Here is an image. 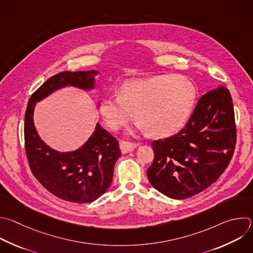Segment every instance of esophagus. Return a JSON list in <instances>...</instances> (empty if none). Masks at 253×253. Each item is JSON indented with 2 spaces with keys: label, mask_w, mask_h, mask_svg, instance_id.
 Wrapping results in <instances>:
<instances>
[{
  "label": "esophagus",
  "mask_w": 253,
  "mask_h": 253,
  "mask_svg": "<svg viewBox=\"0 0 253 253\" xmlns=\"http://www.w3.org/2000/svg\"><path fill=\"white\" fill-rule=\"evenodd\" d=\"M139 144L136 143H131V142H126V141H120L119 142V147L121 150L122 154H127L133 150H135Z\"/></svg>",
  "instance_id": "34e87169"
}]
</instances>
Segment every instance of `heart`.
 <instances>
[{"label":"heart","mask_w":253,"mask_h":253,"mask_svg":"<svg viewBox=\"0 0 253 253\" xmlns=\"http://www.w3.org/2000/svg\"><path fill=\"white\" fill-rule=\"evenodd\" d=\"M197 98L195 84L180 75H157L128 80L119 95L101 99L99 113L112 131L125 126L132 118L139 131L154 137H168L187 121Z\"/></svg>","instance_id":"b5f03b06"}]
</instances>
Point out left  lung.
<instances>
[{
  "mask_svg": "<svg viewBox=\"0 0 253 253\" xmlns=\"http://www.w3.org/2000/svg\"><path fill=\"white\" fill-rule=\"evenodd\" d=\"M236 130L231 95L221 86L205 94L176 135L152 143L150 184L175 200L191 198L213 184L227 168Z\"/></svg>",
  "mask_w": 253,
  "mask_h": 253,
  "instance_id": "8db88e82",
  "label": "left lung"
}]
</instances>
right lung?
I'll return each mask as SVG.
<instances>
[{
  "mask_svg": "<svg viewBox=\"0 0 253 253\" xmlns=\"http://www.w3.org/2000/svg\"><path fill=\"white\" fill-rule=\"evenodd\" d=\"M97 74V70L64 71L50 77L31 96L25 115L26 152L34 176L52 195L76 204L91 203L108 190L121 156L118 141L97 122L91 136L78 149L54 150L39 135L34 112L38 102L60 88L93 90Z\"/></svg>",
  "mask_w": 253,
  "mask_h": 253,
  "instance_id": "1",
  "label": "right lung"
}]
</instances>
